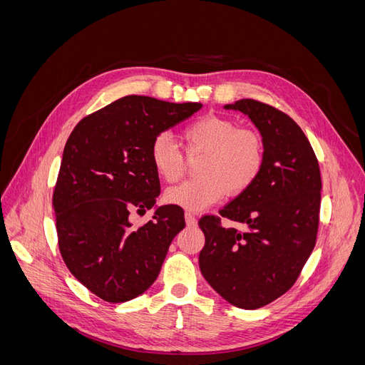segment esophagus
I'll return each instance as SVG.
<instances>
[{
    "instance_id": "obj_1",
    "label": "esophagus",
    "mask_w": 365,
    "mask_h": 365,
    "mask_svg": "<svg viewBox=\"0 0 365 365\" xmlns=\"http://www.w3.org/2000/svg\"><path fill=\"white\" fill-rule=\"evenodd\" d=\"M185 222H187V225L195 227V225L197 224V220H196L195 213H192V212H185Z\"/></svg>"
}]
</instances>
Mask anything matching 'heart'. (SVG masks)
<instances>
[{
  "label": "heart",
  "instance_id": "1",
  "mask_svg": "<svg viewBox=\"0 0 365 365\" xmlns=\"http://www.w3.org/2000/svg\"><path fill=\"white\" fill-rule=\"evenodd\" d=\"M181 137L189 152L204 150L197 164L200 178L185 181L165 192V201L185 210H202L228 195H240L254 184L264 164L260 132L237 126L236 120L208 114L187 125ZM149 158L158 176L176 182L184 175V158L175 143L160 134L152 140Z\"/></svg>",
  "mask_w": 365,
  "mask_h": 365
}]
</instances>
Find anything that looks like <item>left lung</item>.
I'll use <instances>...</instances> for the list:
<instances>
[{"mask_svg": "<svg viewBox=\"0 0 365 365\" xmlns=\"http://www.w3.org/2000/svg\"><path fill=\"white\" fill-rule=\"evenodd\" d=\"M225 109L247 114L260 130L264 164L254 184L219 216L200 219V268L210 286L240 309H257L292 288L315 247L322 175L302 128L280 109L242 98ZM227 217L244 230L225 229Z\"/></svg>", "mask_w": 365, "mask_h": 365, "instance_id": "left-lung-1", "label": "left lung"}]
</instances>
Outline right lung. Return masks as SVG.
<instances>
[{
  "label": "right lung",
  "instance_id": "1",
  "mask_svg": "<svg viewBox=\"0 0 365 365\" xmlns=\"http://www.w3.org/2000/svg\"><path fill=\"white\" fill-rule=\"evenodd\" d=\"M201 108L126 96L83 117L68 137L53 192L59 250L74 277L102 300L123 303L145 292L185 227L175 204L158 207L140 227L129 215L152 208L160 195L152 140Z\"/></svg>",
  "mask_w": 365,
  "mask_h": 365
}]
</instances>
